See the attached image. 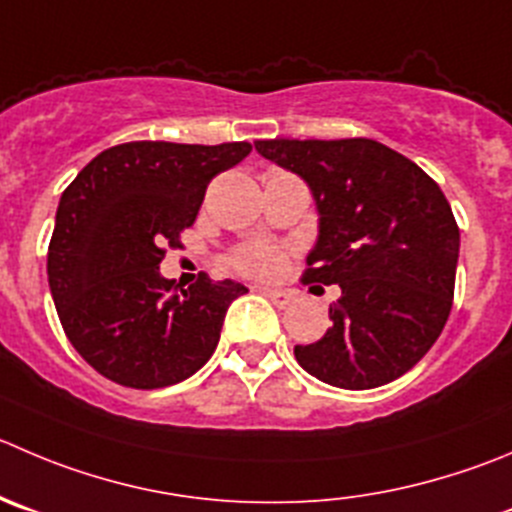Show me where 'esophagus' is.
Here are the masks:
<instances>
[{"mask_svg": "<svg viewBox=\"0 0 512 512\" xmlns=\"http://www.w3.org/2000/svg\"><path fill=\"white\" fill-rule=\"evenodd\" d=\"M261 294L266 296V299L271 301L274 306H279V309H284V306H289L291 301V291H284V289H269V286H259Z\"/></svg>", "mask_w": 512, "mask_h": 512, "instance_id": "34e87169", "label": "esophagus"}]
</instances>
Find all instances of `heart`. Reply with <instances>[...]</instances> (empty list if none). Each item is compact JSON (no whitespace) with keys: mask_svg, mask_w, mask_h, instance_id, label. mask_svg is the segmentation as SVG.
<instances>
[{"mask_svg":"<svg viewBox=\"0 0 512 512\" xmlns=\"http://www.w3.org/2000/svg\"><path fill=\"white\" fill-rule=\"evenodd\" d=\"M281 253L269 243H251L236 256V266L243 274L251 276H269L279 269Z\"/></svg>","mask_w":512,"mask_h":512,"instance_id":"b5f03b06","label":"heart"}]
</instances>
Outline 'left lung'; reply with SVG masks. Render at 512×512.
<instances>
[{"instance_id":"8db88e82","label":"left lung","mask_w":512,"mask_h":512,"mask_svg":"<svg viewBox=\"0 0 512 512\" xmlns=\"http://www.w3.org/2000/svg\"><path fill=\"white\" fill-rule=\"evenodd\" d=\"M271 163L299 175L319 213L306 284H339L332 326L296 344L321 382L372 389L410 372L452 309L460 228L435 180L369 138L256 140Z\"/></svg>"}]
</instances>
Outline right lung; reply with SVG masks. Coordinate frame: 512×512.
<instances>
[{
    "instance_id": "obj_1",
    "label": "right lung",
    "mask_w": 512,
    "mask_h": 512,
    "mask_svg": "<svg viewBox=\"0 0 512 512\" xmlns=\"http://www.w3.org/2000/svg\"><path fill=\"white\" fill-rule=\"evenodd\" d=\"M248 153V143L135 140L102 150L65 188L47 279L67 339L102 377L168 387L211 359L228 306L248 289L208 274L178 289L160 261L196 221L208 183Z\"/></svg>"
}]
</instances>
